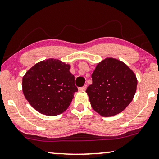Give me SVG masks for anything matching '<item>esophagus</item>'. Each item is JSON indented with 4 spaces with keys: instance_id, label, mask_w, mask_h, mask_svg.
Returning <instances> with one entry per match:
<instances>
[{
    "instance_id": "obj_1",
    "label": "esophagus",
    "mask_w": 159,
    "mask_h": 159,
    "mask_svg": "<svg viewBox=\"0 0 159 159\" xmlns=\"http://www.w3.org/2000/svg\"><path fill=\"white\" fill-rule=\"evenodd\" d=\"M86 88H87V85H84L83 87H82V88H79V90H80V91H84V90H86Z\"/></svg>"
}]
</instances>
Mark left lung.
Returning <instances> with one entry per match:
<instances>
[{"instance_id":"obj_1","label":"left lung","mask_w":159,"mask_h":159,"mask_svg":"<svg viewBox=\"0 0 159 159\" xmlns=\"http://www.w3.org/2000/svg\"><path fill=\"white\" fill-rule=\"evenodd\" d=\"M92 80L86 93L92 108L103 117L123 112L137 90L134 72L123 61L113 57H106L96 65Z\"/></svg>"}]
</instances>
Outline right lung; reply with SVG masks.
<instances>
[{
  "mask_svg": "<svg viewBox=\"0 0 159 159\" xmlns=\"http://www.w3.org/2000/svg\"><path fill=\"white\" fill-rule=\"evenodd\" d=\"M71 66L49 58L35 64L22 77V92L29 104L41 114L55 116L67 110L77 91Z\"/></svg>",
  "mask_w": 159,
  "mask_h": 159,
  "instance_id": "add662e5",
  "label": "right lung"
}]
</instances>
